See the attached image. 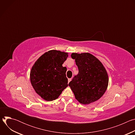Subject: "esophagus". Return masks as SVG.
<instances>
[{"label": "esophagus", "mask_w": 135, "mask_h": 135, "mask_svg": "<svg viewBox=\"0 0 135 135\" xmlns=\"http://www.w3.org/2000/svg\"><path fill=\"white\" fill-rule=\"evenodd\" d=\"M71 79H68V83L71 81Z\"/></svg>", "instance_id": "esophagus-1"}]
</instances>
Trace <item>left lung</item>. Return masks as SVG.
Returning a JSON list of instances; mask_svg holds the SVG:
<instances>
[{
  "mask_svg": "<svg viewBox=\"0 0 135 135\" xmlns=\"http://www.w3.org/2000/svg\"><path fill=\"white\" fill-rule=\"evenodd\" d=\"M79 74L69 83L75 99L83 105H89L99 99L108 85L107 72L101 61L89 53H73Z\"/></svg>",
  "mask_w": 135,
  "mask_h": 135,
  "instance_id": "8db88e82",
  "label": "left lung"
}]
</instances>
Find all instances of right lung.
<instances>
[{
  "mask_svg": "<svg viewBox=\"0 0 135 135\" xmlns=\"http://www.w3.org/2000/svg\"><path fill=\"white\" fill-rule=\"evenodd\" d=\"M68 56L67 52L50 50L41 55L32 66L30 82L43 99L49 102L56 99L68 86L67 68L62 66Z\"/></svg>",
  "mask_w": 135,
  "mask_h": 135,
  "instance_id": "obj_1",
  "label": "right lung"
}]
</instances>
